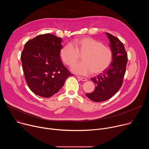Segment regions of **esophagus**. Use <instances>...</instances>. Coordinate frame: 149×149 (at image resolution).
<instances>
[{"label":"esophagus","mask_w":149,"mask_h":149,"mask_svg":"<svg viewBox=\"0 0 149 149\" xmlns=\"http://www.w3.org/2000/svg\"><path fill=\"white\" fill-rule=\"evenodd\" d=\"M77 77L80 79L81 81H87V79L86 78H84V77H79V76H77Z\"/></svg>","instance_id":"1"}]
</instances>
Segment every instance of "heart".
Returning a JSON list of instances; mask_svg holds the SVG:
<instances>
[{
    "label": "heart",
    "mask_w": 149,
    "mask_h": 149,
    "mask_svg": "<svg viewBox=\"0 0 149 149\" xmlns=\"http://www.w3.org/2000/svg\"><path fill=\"white\" fill-rule=\"evenodd\" d=\"M82 55V62L74 65L71 71L79 75L94 74L107 69L113 60L111 49L91 37H82L75 39L71 44L61 48L59 56L62 62L68 66L73 65Z\"/></svg>",
    "instance_id": "heart-1"
}]
</instances>
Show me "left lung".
Returning a JSON list of instances; mask_svg holds the SVG:
<instances>
[{
	"label": "left lung",
	"instance_id": "1",
	"mask_svg": "<svg viewBox=\"0 0 149 149\" xmlns=\"http://www.w3.org/2000/svg\"><path fill=\"white\" fill-rule=\"evenodd\" d=\"M110 47L113 52V61L110 66L91 78L95 85L93 93L86 94L87 97L94 102L104 101L111 98L121 88L125 72L127 55L122 42L116 36L109 33Z\"/></svg>",
	"mask_w": 149,
	"mask_h": 149
}]
</instances>
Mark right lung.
<instances>
[{"label": "right lung", "mask_w": 149, "mask_h": 149, "mask_svg": "<svg viewBox=\"0 0 149 149\" xmlns=\"http://www.w3.org/2000/svg\"><path fill=\"white\" fill-rule=\"evenodd\" d=\"M62 39L52 34L40 35L28 40L21 54L25 78L36 95L48 98L57 93L72 74L59 56Z\"/></svg>", "instance_id": "right-lung-1"}]
</instances>
